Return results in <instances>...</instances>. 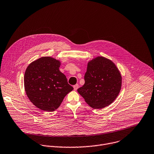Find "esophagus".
Segmentation results:
<instances>
[{
    "instance_id": "obj_1",
    "label": "esophagus",
    "mask_w": 154,
    "mask_h": 154,
    "mask_svg": "<svg viewBox=\"0 0 154 154\" xmlns=\"http://www.w3.org/2000/svg\"><path fill=\"white\" fill-rule=\"evenodd\" d=\"M73 88H74V90H75V91H76V90L79 88V84H75V86H73Z\"/></svg>"
}]
</instances>
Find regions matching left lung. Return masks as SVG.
Masks as SVG:
<instances>
[{"label": "left lung", "mask_w": 154, "mask_h": 154, "mask_svg": "<svg viewBox=\"0 0 154 154\" xmlns=\"http://www.w3.org/2000/svg\"><path fill=\"white\" fill-rule=\"evenodd\" d=\"M84 80L78 92L94 109H102L111 104L121 89L120 72L111 60L104 57H97L88 62Z\"/></svg>", "instance_id": "8db88e82"}]
</instances>
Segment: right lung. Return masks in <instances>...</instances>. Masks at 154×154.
<instances>
[{
    "label": "right lung",
    "mask_w": 154,
    "mask_h": 154,
    "mask_svg": "<svg viewBox=\"0 0 154 154\" xmlns=\"http://www.w3.org/2000/svg\"><path fill=\"white\" fill-rule=\"evenodd\" d=\"M60 62L42 57L29 65L24 82L26 94L32 103L45 111H54L73 88L60 70Z\"/></svg>",
    "instance_id": "obj_1"
}]
</instances>
